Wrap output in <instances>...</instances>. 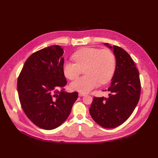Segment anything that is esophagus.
Returning a JSON list of instances; mask_svg holds the SVG:
<instances>
[{
	"instance_id": "esophagus-1",
	"label": "esophagus",
	"mask_w": 158,
	"mask_h": 158,
	"mask_svg": "<svg viewBox=\"0 0 158 158\" xmlns=\"http://www.w3.org/2000/svg\"><path fill=\"white\" fill-rule=\"evenodd\" d=\"M86 94H83V93H79V97H83V96H85Z\"/></svg>"
}]
</instances>
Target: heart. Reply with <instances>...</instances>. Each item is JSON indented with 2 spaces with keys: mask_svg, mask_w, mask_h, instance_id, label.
<instances>
[{
  "mask_svg": "<svg viewBox=\"0 0 158 158\" xmlns=\"http://www.w3.org/2000/svg\"><path fill=\"white\" fill-rule=\"evenodd\" d=\"M74 63L65 62L63 66L64 76L74 80L84 70V77L72 82L70 88L81 93H87L98 86L108 82L116 69V58L109 49L85 47L72 55Z\"/></svg>",
  "mask_w": 158,
  "mask_h": 158,
  "instance_id": "heart-1",
  "label": "heart"
}]
</instances>
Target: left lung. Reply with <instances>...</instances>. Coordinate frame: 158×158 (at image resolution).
I'll use <instances>...</instances> for the list:
<instances>
[{"label":"left lung","instance_id":"obj_1","mask_svg":"<svg viewBox=\"0 0 158 158\" xmlns=\"http://www.w3.org/2000/svg\"><path fill=\"white\" fill-rule=\"evenodd\" d=\"M113 49L116 69L109 97H94L89 110L94 120L104 128H114L125 122L135 110L141 93L139 72L130 55L118 46ZM106 91V89H105Z\"/></svg>","mask_w":158,"mask_h":158}]
</instances>
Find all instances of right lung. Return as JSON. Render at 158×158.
<instances>
[{
  "label": "right lung",
  "instance_id": "obj_1",
  "mask_svg": "<svg viewBox=\"0 0 158 158\" xmlns=\"http://www.w3.org/2000/svg\"><path fill=\"white\" fill-rule=\"evenodd\" d=\"M63 50L45 47L31 54L17 81L22 109L35 125L46 130L59 127L69 116L77 92L66 93L67 81L63 72Z\"/></svg>",
  "mask_w": 158,
  "mask_h": 158
}]
</instances>
